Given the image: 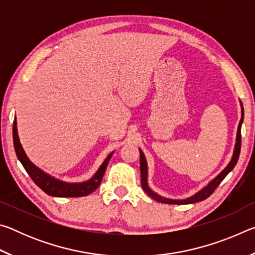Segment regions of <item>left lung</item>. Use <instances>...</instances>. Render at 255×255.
<instances>
[{
	"instance_id": "8db88e82",
	"label": "left lung",
	"mask_w": 255,
	"mask_h": 255,
	"mask_svg": "<svg viewBox=\"0 0 255 255\" xmlns=\"http://www.w3.org/2000/svg\"><path fill=\"white\" fill-rule=\"evenodd\" d=\"M241 107H242V118L240 120L239 124V128H237V137H236V144H235V149H234V155L231 159V162L228 163V165L224 169L221 173H219L216 178L210 181L208 185L200 190L199 192H197L195 196L188 198V199L184 200H173V199H167V198H164L158 196L157 193H155L153 190H150L147 184V162H146V158L144 156V153L139 149V154H140V182H141V187H143L144 191L147 193V195L153 198L154 200H156L158 202H162V204H169V205H188V204H195V202H199L202 201L208 198L209 196L213 195V192L216 190V188L221 184L222 181L225 179V176L230 173V172L234 169L237 161H239L240 157V152H241V127L242 124H243V118H244V109H243V105L241 102Z\"/></svg>"
}]
</instances>
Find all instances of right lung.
I'll list each match as a JSON object with an SVG mask.
<instances>
[{
  "instance_id": "1",
  "label": "right lung",
  "mask_w": 255,
  "mask_h": 255,
  "mask_svg": "<svg viewBox=\"0 0 255 255\" xmlns=\"http://www.w3.org/2000/svg\"><path fill=\"white\" fill-rule=\"evenodd\" d=\"M13 144L16 156H18L19 161L23 165L24 170L27 171L30 178L32 179L33 182L42 191L53 197H84L90 195V193L93 192L100 185L103 175H105L108 163H109V159L111 158L112 154H114L111 153L108 155V157L105 159V162L102 163L100 169L93 175L92 179L82 183H67L46 174L45 172L38 169L33 163L30 162V159L25 155L22 146L20 144L18 130H16V119H14L13 122Z\"/></svg>"
}]
</instances>
